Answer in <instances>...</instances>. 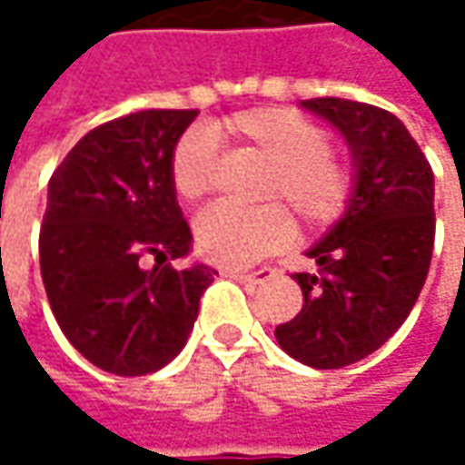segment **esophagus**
Instances as JSON below:
<instances>
[{
    "instance_id": "esophagus-1",
    "label": "esophagus",
    "mask_w": 465,
    "mask_h": 465,
    "mask_svg": "<svg viewBox=\"0 0 465 465\" xmlns=\"http://www.w3.org/2000/svg\"><path fill=\"white\" fill-rule=\"evenodd\" d=\"M224 277L238 279V282H251V284H261V282H269L274 277V269L272 266H261L256 272H238V269H224Z\"/></svg>"
}]
</instances>
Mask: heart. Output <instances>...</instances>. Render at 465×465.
<instances>
[{
  "instance_id": "heart-1",
  "label": "heart",
  "mask_w": 465,
  "mask_h": 465,
  "mask_svg": "<svg viewBox=\"0 0 465 465\" xmlns=\"http://www.w3.org/2000/svg\"><path fill=\"white\" fill-rule=\"evenodd\" d=\"M217 129L269 165L259 202L277 204L251 212L230 206L204 212L193 224V242L206 261L245 266L282 248L292 238L288 208L311 230L329 227L349 209L354 196V170L347 160L331 153L329 132L315 121L290 108H251L224 118ZM217 173L220 154L214 139L204 129H188L175 142L170 157L175 193L191 204L202 202L217 183Z\"/></svg>"
}]
</instances>
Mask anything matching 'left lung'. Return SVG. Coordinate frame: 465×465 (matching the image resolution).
I'll return each instance as SVG.
<instances>
[{"mask_svg": "<svg viewBox=\"0 0 465 465\" xmlns=\"http://www.w3.org/2000/svg\"><path fill=\"white\" fill-rule=\"evenodd\" d=\"M347 139L357 181L347 214L297 272L302 311L279 323V347L302 365L336 370L365 360L401 329L430 272L435 175L399 118L344 98L300 103Z\"/></svg>", "mask_w": 465, "mask_h": 465, "instance_id": "obj_1", "label": "left lung"}]
</instances>
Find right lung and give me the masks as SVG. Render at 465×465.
<instances>
[{
	"mask_svg": "<svg viewBox=\"0 0 465 465\" xmlns=\"http://www.w3.org/2000/svg\"><path fill=\"white\" fill-rule=\"evenodd\" d=\"M196 114L150 108L100 124L48 181L38 238L45 295L69 344L105 372L168 365L217 274L168 263L191 251L170 157Z\"/></svg>",
	"mask_w": 465,
	"mask_h": 465,
	"instance_id": "right-lung-1",
	"label": "right lung"
}]
</instances>
